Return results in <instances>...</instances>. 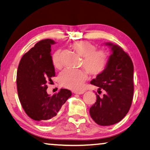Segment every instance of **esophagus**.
Segmentation results:
<instances>
[{
  "label": "esophagus",
  "instance_id": "1",
  "mask_svg": "<svg viewBox=\"0 0 150 150\" xmlns=\"http://www.w3.org/2000/svg\"><path fill=\"white\" fill-rule=\"evenodd\" d=\"M75 93V94H79V95H81V94H83V93H84V91H74V92H73Z\"/></svg>",
  "mask_w": 150,
  "mask_h": 150
}]
</instances>
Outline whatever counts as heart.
Listing matches in <instances>:
<instances>
[{
	"mask_svg": "<svg viewBox=\"0 0 150 150\" xmlns=\"http://www.w3.org/2000/svg\"><path fill=\"white\" fill-rule=\"evenodd\" d=\"M75 52L83 57V66L92 76L102 74L108 64L109 57L106 51L96 50V47L91 42L86 40L75 42L71 44ZM54 67L60 69L62 67L60 52L54 53L52 57ZM88 73L85 70L66 69L61 73L59 80L60 84L64 88L79 90L88 77Z\"/></svg>",
	"mask_w": 150,
	"mask_h": 150,
	"instance_id": "obj_1",
	"label": "heart"
}]
</instances>
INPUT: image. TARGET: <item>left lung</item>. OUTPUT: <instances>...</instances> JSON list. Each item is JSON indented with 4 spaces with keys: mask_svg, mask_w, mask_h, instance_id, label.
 I'll return each mask as SVG.
<instances>
[{
    "mask_svg": "<svg viewBox=\"0 0 150 150\" xmlns=\"http://www.w3.org/2000/svg\"><path fill=\"white\" fill-rule=\"evenodd\" d=\"M106 44L112 50L108 66L90 82L99 90L106 91L102 98L96 94V102L89 109L91 117L101 126L117 123L126 116L134 91L132 60L121 47L111 42Z\"/></svg>",
    "mask_w": 150,
    "mask_h": 150,
    "instance_id": "1",
    "label": "left lung"
}]
</instances>
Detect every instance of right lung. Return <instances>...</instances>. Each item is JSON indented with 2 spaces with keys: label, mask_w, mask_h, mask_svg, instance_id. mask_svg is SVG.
<instances>
[{
  "label": "right lung",
  "mask_w": 150,
  "mask_h": 150,
  "mask_svg": "<svg viewBox=\"0 0 150 150\" xmlns=\"http://www.w3.org/2000/svg\"><path fill=\"white\" fill-rule=\"evenodd\" d=\"M50 39L41 40L21 58L17 73L19 99L23 110L33 120L46 124L57 116L71 91L61 89L57 93H47V83L55 76L52 62Z\"/></svg>",
  "instance_id": "right-lung-1"
}]
</instances>
